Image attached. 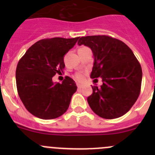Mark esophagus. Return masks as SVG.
<instances>
[{
	"instance_id": "obj_1",
	"label": "esophagus",
	"mask_w": 155,
	"mask_h": 155,
	"mask_svg": "<svg viewBox=\"0 0 155 155\" xmlns=\"http://www.w3.org/2000/svg\"><path fill=\"white\" fill-rule=\"evenodd\" d=\"M77 87H78V89H81V88H82V87H84V85H82V84L77 83Z\"/></svg>"
}]
</instances>
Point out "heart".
I'll return each mask as SVG.
<instances>
[{
  "label": "heart",
  "instance_id": "1",
  "mask_svg": "<svg viewBox=\"0 0 155 155\" xmlns=\"http://www.w3.org/2000/svg\"><path fill=\"white\" fill-rule=\"evenodd\" d=\"M75 79L77 81H79V82H83V81L85 80V74H82V73H77V74L75 75Z\"/></svg>",
  "mask_w": 155,
  "mask_h": 155
}]
</instances>
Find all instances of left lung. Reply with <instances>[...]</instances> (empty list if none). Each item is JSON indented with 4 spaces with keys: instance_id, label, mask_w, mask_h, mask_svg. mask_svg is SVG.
<instances>
[{
    "instance_id": "obj_1",
    "label": "left lung",
    "mask_w": 155,
    "mask_h": 155,
    "mask_svg": "<svg viewBox=\"0 0 155 155\" xmlns=\"http://www.w3.org/2000/svg\"><path fill=\"white\" fill-rule=\"evenodd\" d=\"M78 44L92 50L94 62L91 78L101 77L103 82L100 87L92 86L93 93L87 99L91 109L106 119L124 115L141 91L143 72L132 50L124 42L107 35L82 37Z\"/></svg>"
}]
</instances>
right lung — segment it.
Listing matches in <instances>:
<instances>
[{"mask_svg": "<svg viewBox=\"0 0 155 155\" xmlns=\"http://www.w3.org/2000/svg\"><path fill=\"white\" fill-rule=\"evenodd\" d=\"M79 38L40 40L32 45L18 61L15 71L18 96L26 109L34 116L53 119L68 110L77 86L69 76L61 84L54 83L52 77L63 71L64 56Z\"/></svg>", "mask_w": 155, "mask_h": 155, "instance_id": "add662e5", "label": "right lung"}]
</instances>
